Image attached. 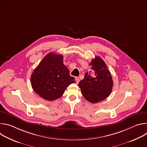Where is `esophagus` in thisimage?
<instances>
[{
    "instance_id": "esophagus-1",
    "label": "esophagus",
    "mask_w": 147,
    "mask_h": 147,
    "mask_svg": "<svg viewBox=\"0 0 147 147\" xmlns=\"http://www.w3.org/2000/svg\"><path fill=\"white\" fill-rule=\"evenodd\" d=\"M76 84H78V82H80V79L78 77H76Z\"/></svg>"
}]
</instances>
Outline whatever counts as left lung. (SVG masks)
<instances>
[{
    "instance_id": "1",
    "label": "left lung",
    "mask_w": 147,
    "mask_h": 147,
    "mask_svg": "<svg viewBox=\"0 0 147 147\" xmlns=\"http://www.w3.org/2000/svg\"><path fill=\"white\" fill-rule=\"evenodd\" d=\"M90 70L78 84L82 95L89 102L97 103L108 97L112 90L111 74L104 61L96 56L90 63Z\"/></svg>"
}]
</instances>
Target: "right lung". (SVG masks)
<instances>
[{
  "instance_id": "1",
  "label": "right lung",
  "mask_w": 147,
  "mask_h": 147,
  "mask_svg": "<svg viewBox=\"0 0 147 147\" xmlns=\"http://www.w3.org/2000/svg\"><path fill=\"white\" fill-rule=\"evenodd\" d=\"M63 59V55L50 52L31 75V84L34 91L45 100L51 101L60 98L66 88L75 82Z\"/></svg>"
}]
</instances>
